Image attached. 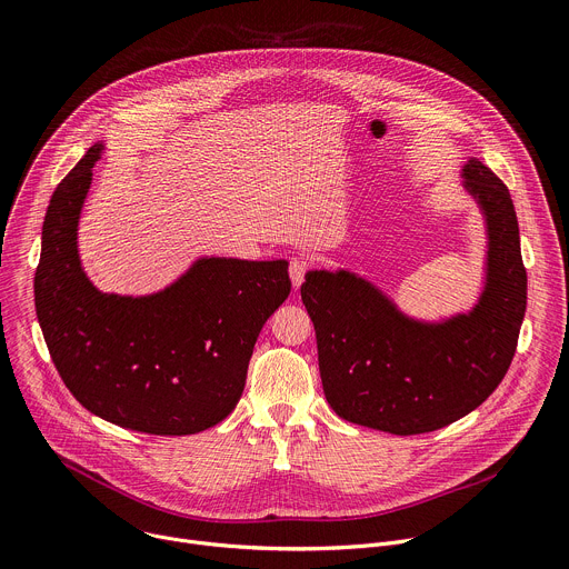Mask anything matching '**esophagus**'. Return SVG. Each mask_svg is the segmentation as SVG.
Masks as SVG:
<instances>
[{"instance_id":"esophagus-1","label":"esophagus","mask_w":569,"mask_h":569,"mask_svg":"<svg viewBox=\"0 0 569 569\" xmlns=\"http://www.w3.org/2000/svg\"><path fill=\"white\" fill-rule=\"evenodd\" d=\"M308 270H310L308 259H292V261H290L288 272H290V279H292V286H295V288H299V286L303 283Z\"/></svg>"}]
</instances>
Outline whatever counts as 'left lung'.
I'll return each mask as SVG.
<instances>
[{"label":"left lung","mask_w":569,"mask_h":569,"mask_svg":"<svg viewBox=\"0 0 569 569\" xmlns=\"http://www.w3.org/2000/svg\"><path fill=\"white\" fill-rule=\"evenodd\" d=\"M463 178L491 242L489 281L470 315L412 321L345 270L308 272L301 283L323 393L345 421L400 437L432 432L479 408L511 367L527 310L513 200L479 159L468 161Z\"/></svg>","instance_id":"1"}]
</instances>
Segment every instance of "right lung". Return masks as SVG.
<instances>
[{"mask_svg": "<svg viewBox=\"0 0 569 569\" xmlns=\"http://www.w3.org/2000/svg\"><path fill=\"white\" fill-rule=\"evenodd\" d=\"M101 146L47 207L36 312L49 356L92 415L146 435H196L236 408L268 317L288 299L286 261L202 259L152 297L101 295L80 270L76 224Z\"/></svg>", "mask_w": 569, "mask_h": 569, "instance_id": "add662e5", "label": "right lung"}]
</instances>
